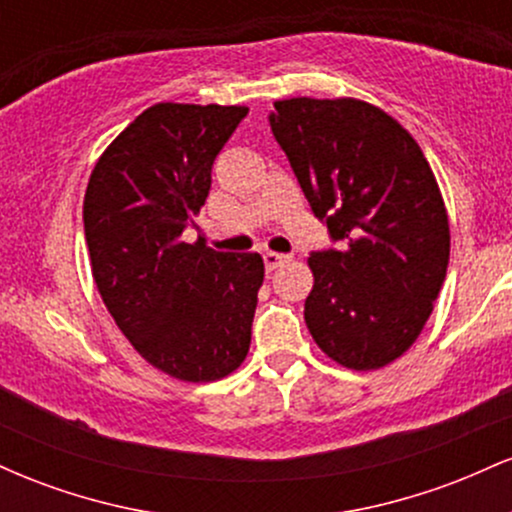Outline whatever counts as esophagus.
<instances>
[{"instance_id": "34e87169", "label": "esophagus", "mask_w": 512, "mask_h": 512, "mask_svg": "<svg viewBox=\"0 0 512 512\" xmlns=\"http://www.w3.org/2000/svg\"><path fill=\"white\" fill-rule=\"evenodd\" d=\"M291 262V255H281V252H264V267H267V272H274L276 267H281V264Z\"/></svg>"}]
</instances>
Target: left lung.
<instances>
[{"instance_id": "1", "label": "left lung", "mask_w": 512, "mask_h": 512, "mask_svg": "<svg viewBox=\"0 0 512 512\" xmlns=\"http://www.w3.org/2000/svg\"><path fill=\"white\" fill-rule=\"evenodd\" d=\"M317 219L342 250L313 252L305 325L339 366L378 370L419 339L450 260L436 175L392 115L358 98H286L269 115Z\"/></svg>"}]
</instances>
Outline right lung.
I'll return each instance as SVG.
<instances>
[{"instance_id": "1", "label": "right lung", "mask_w": 512, "mask_h": 512, "mask_svg": "<svg viewBox=\"0 0 512 512\" xmlns=\"http://www.w3.org/2000/svg\"><path fill=\"white\" fill-rule=\"evenodd\" d=\"M245 115V105H151L88 178L84 231L96 289L134 351L185 383L226 378L250 349L262 257L180 238Z\"/></svg>"}]
</instances>
